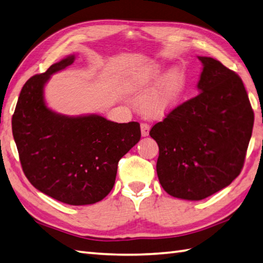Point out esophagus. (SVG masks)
Segmentation results:
<instances>
[{
	"label": "esophagus",
	"instance_id": "34e87169",
	"mask_svg": "<svg viewBox=\"0 0 263 263\" xmlns=\"http://www.w3.org/2000/svg\"><path fill=\"white\" fill-rule=\"evenodd\" d=\"M141 135L142 137H147L149 135V130H151V126H149L147 123H141Z\"/></svg>",
	"mask_w": 263,
	"mask_h": 263
}]
</instances>
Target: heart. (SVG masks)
<instances>
[{
  "label": "heart",
  "instance_id": "b5f03b06",
  "mask_svg": "<svg viewBox=\"0 0 263 263\" xmlns=\"http://www.w3.org/2000/svg\"><path fill=\"white\" fill-rule=\"evenodd\" d=\"M164 67L156 65L136 71L126 82V90L130 93L142 95L162 79ZM186 76L179 68L170 71L152 93L141 102V110L149 117H161L176 108L181 99Z\"/></svg>",
  "mask_w": 263,
  "mask_h": 263
}]
</instances>
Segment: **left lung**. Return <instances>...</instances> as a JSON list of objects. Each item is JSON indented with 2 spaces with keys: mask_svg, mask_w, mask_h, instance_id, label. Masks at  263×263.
Returning <instances> with one entry per match:
<instances>
[{
  "mask_svg": "<svg viewBox=\"0 0 263 263\" xmlns=\"http://www.w3.org/2000/svg\"><path fill=\"white\" fill-rule=\"evenodd\" d=\"M198 59L200 93L149 132L159 148L156 171L163 189L188 200L206 198L239 176L254 123L240 77L210 57Z\"/></svg>",
  "mask_w": 263,
  "mask_h": 263,
  "instance_id": "obj_1",
  "label": "left lung"
}]
</instances>
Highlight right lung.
<instances>
[{"label":"right lung","instance_id":"add662e5","mask_svg":"<svg viewBox=\"0 0 263 263\" xmlns=\"http://www.w3.org/2000/svg\"><path fill=\"white\" fill-rule=\"evenodd\" d=\"M75 54L34 75L20 92L12 133L23 171L40 192L69 205L104 199L114 187L120 159L140 140L138 122L115 123L91 114L66 116L44 101L50 76L74 63Z\"/></svg>","mask_w":263,"mask_h":263}]
</instances>
